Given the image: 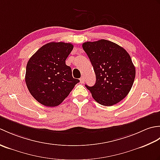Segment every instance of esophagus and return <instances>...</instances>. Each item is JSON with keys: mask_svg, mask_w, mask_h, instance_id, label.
Here are the masks:
<instances>
[{"mask_svg": "<svg viewBox=\"0 0 160 160\" xmlns=\"http://www.w3.org/2000/svg\"><path fill=\"white\" fill-rule=\"evenodd\" d=\"M80 81L81 83H84V77H81L80 78Z\"/></svg>", "mask_w": 160, "mask_h": 160, "instance_id": "34e87169", "label": "esophagus"}]
</instances>
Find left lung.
Wrapping results in <instances>:
<instances>
[{
	"label": "left lung",
	"mask_w": 160,
	"mask_h": 160,
	"mask_svg": "<svg viewBox=\"0 0 160 160\" xmlns=\"http://www.w3.org/2000/svg\"><path fill=\"white\" fill-rule=\"evenodd\" d=\"M82 48L89 58L96 73L93 87H85L93 99L103 106H113L127 96L133 84L135 68L123 47L102 39L86 42Z\"/></svg>",
	"instance_id": "1"
}]
</instances>
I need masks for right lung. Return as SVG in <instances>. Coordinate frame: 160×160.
<instances>
[{
    "label": "right lung",
    "instance_id": "obj_1",
    "mask_svg": "<svg viewBox=\"0 0 160 160\" xmlns=\"http://www.w3.org/2000/svg\"><path fill=\"white\" fill-rule=\"evenodd\" d=\"M73 48L71 43H47L30 58L26 67L25 82L35 99L46 107H56L80 82L73 78L65 60Z\"/></svg>",
    "mask_w": 160,
    "mask_h": 160
}]
</instances>
